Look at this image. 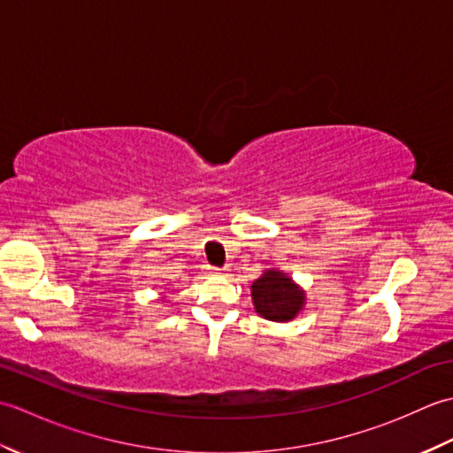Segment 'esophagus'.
Wrapping results in <instances>:
<instances>
[{
    "label": "esophagus",
    "mask_w": 453,
    "mask_h": 453,
    "mask_svg": "<svg viewBox=\"0 0 453 453\" xmlns=\"http://www.w3.org/2000/svg\"><path fill=\"white\" fill-rule=\"evenodd\" d=\"M210 274H226V268H219V266H208Z\"/></svg>",
    "instance_id": "esophagus-1"
}]
</instances>
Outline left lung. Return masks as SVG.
Returning <instances> with one entry per match:
<instances>
[{
    "label": "left lung",
    "mask_w": 453,
    "mask_h": 453,
    "mask_svg": "<svg viewBox=\"0 0 453 453\" xmlns=\"http://www.w3.org/2000/svg\"><path fill=\"white\" fill-rule=\"evenodd\" d=\"M255 310L265 319L290 321L302 310L305 294L280 271H266L251 286Z\"/></svg>",
    "instance_id": "left-lung-1"
}]
</instances>
